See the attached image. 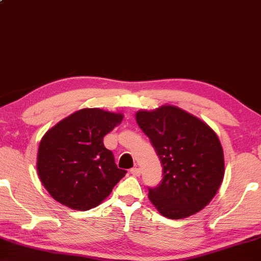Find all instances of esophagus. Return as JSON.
Here are the masks:
<instances>
[{
	"label": "esophagus",
	"instance_id": "34e87169",
	"mask_svg": "<svg viewBox=\"0 0 261 261\" xmlns=\"http://www.w3.org/2000/svg\"><path fill=\"white\" fill-rule=\"evenodd\" d=\"M130 174L134 175V176H140V175H141V169H140V168H136V167L132 168Z\"/></svg>",
	"mask_w": 261,
	"mask_h": 261
}]
</instances>
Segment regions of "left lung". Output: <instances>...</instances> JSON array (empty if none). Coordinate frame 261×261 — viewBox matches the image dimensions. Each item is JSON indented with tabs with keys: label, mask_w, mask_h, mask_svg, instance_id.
Here are the masks:
<instances>
[{
	"label": "left lung",
	"mask_w": 261,
	"mask_h": 261,
	"mask_svg": "<svg viewBox=\"0 0 261 261\" xmlns=\"http://www.w3.org/2000/svg\"><path fill=\"white\" fill-rule=\"evenodd\" d=\"M136 122L153 144L163 178L149 188L150 202L170 219L187 218L205 207L224 177V153L210 126L179 107L139 111Z\"/></svg>",
	"instance_id": "obj_1"
}]
</instances>
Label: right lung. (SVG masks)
Returning <instances> with one entry per match:
<instances>
[{
  "label": "right lung",
  "instance_id": "obj_1",
  "mask_svg": "<svg viewBox=\"0 0 261 261\" xmlns=\"http://www.w3.org/2000/svg\"><path fill=\"white\" fill-rule=\"evenodd\" d=\"M122 119L121 113L83 108L46 132L39 143L37 172L52 198L86 211L111 194L127 171L117 167L103 136Z\"/></svg>",
  "mask_w": 261,
  "mask_h": 261
}]
</instances>
